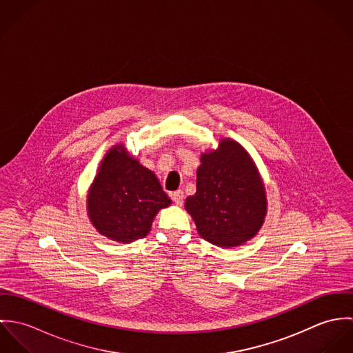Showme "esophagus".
I'll use <instances>...</instances> for the list:
<instances>
[{"label":"esophagus","mask_w":353,"mask_h":353,"mask_svg":"<svg viewBox=\"0 0 353 353\" xmlns=\"http://www.w3.org/2000/svg\"><path fill=\"white\" fill-rule=\"evenodd\" d=\"M171 199H172V201L175 202L176 205H182V203H183V199H185L183 192H182V190H176V192L171 193Z\"/></svg>","instance_id":"obj_1"}]
</instances>
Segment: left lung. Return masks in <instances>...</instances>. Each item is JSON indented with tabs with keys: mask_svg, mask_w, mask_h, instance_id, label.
<instances>
[{
	"mask_svg": "<svg viewBox=\"0 0 353 353\" xmlns=\"http://www.w3.org/2000/svg\"><path fill=\"white\" fill-rule=\"evenodd\" d=\"M197 192L185 208L205 241L236 248L256 235L266 216V193L250 154L231 139L201 154Z\"/></svg>",
	"mask_w": 353,
	"mask_h": 353,
	"instance_id": "left-lung-1",
	"label": "left lung"
}]
</instances>
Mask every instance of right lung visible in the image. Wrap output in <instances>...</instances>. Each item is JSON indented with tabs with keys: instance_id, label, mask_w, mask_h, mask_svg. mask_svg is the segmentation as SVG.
<instances>
[{
	"instance_id": "add662e5",
	"label": "right lung",
	"mask_w": 353,
	"mask_h": 353,
	"mask_svg": "<svg viewBox=\"0 0 353 353\" xmlns=\"http://www.w3.org/2000/svg\"><path fill=\"white\" fill-rule=\"evenodd\" d=\"M168 205L171 200L156 175L133 159L122 144L105 153L87 200L94 227L121 243L147 236L157 212Z\"/></svg>"
}]
</instances>
